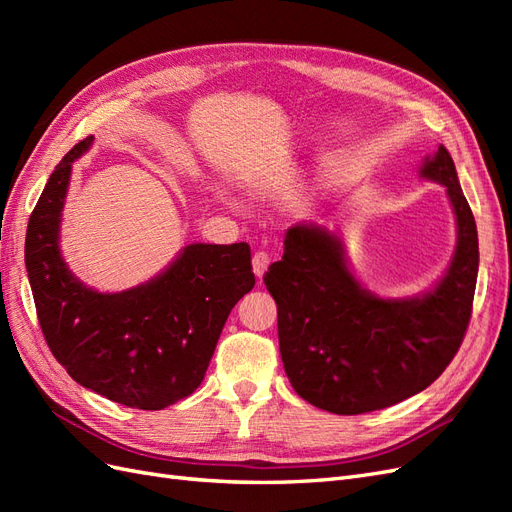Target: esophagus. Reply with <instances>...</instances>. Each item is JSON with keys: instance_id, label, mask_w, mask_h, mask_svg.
Returning a JSON list of instances; mask_svg holds the SVG:
<instances>
[{"instance_id": "34e87169", "label": "esophagus", "mask_w": 512, "mask_h": 512, "mask_svg": "<svg viewBox=\"0 0 512 512\" xmlns=\"http://www.w3.org/2000/svg\"><path fill=\"white\" fill-rule=\"evenodd\" d=\"M269 262H271V258H269L267 252L260 250V252L254 254V258H252V269H254L256 277L265 275V271H267V267H269Z\"/></svg>"}]
</instances>
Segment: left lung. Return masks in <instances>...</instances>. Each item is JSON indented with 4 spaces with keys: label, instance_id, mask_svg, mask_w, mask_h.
I'll list each match as a JSON object with an SVG mask.
<instances>
[{
    "label": "left lung",
    "instance_id": "left-lung-1",
    "mask_svg": "<svg viewBox=\"0 0 512 512\" xmlns=\"http://www.w3.org/2000/svg\"><path fill=\"white\" fill-rule=\"evenodd\" d=\"M418 177L444 185L457 224L453 258L429 290L378 297L354 277L344 241L314 222L286 230L282 260L262 277L277 303L286 376L320 410L363 414L421 393L466 335L478 275L474 215L442 145Z\"/></svg>",
    "mask_w": 512,
    "mask_h": 512
}]
</instances>
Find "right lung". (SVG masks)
Returning a JSON list of instances; mask_svg holds the SVG:
<instances>
[{
	"label": "right lung",
	"instance_id": "add662e5",
	"mask_svg": "<svg viewBox=\"0 0 512 512\" xmlns=\"http://www.w3.org/2000/svg\"><path fill=\"white\" fill-rule=\"evenodd\" d=\"M74 145L46 181L29 218L25 267L55 359L85 389L138 410H162L203 382L230 309L256 284L247 243H190L149 282L100 292L76 277L59 250Z\"/></svg>",
	"mask_w": 512,
	"mask_h": 512
}]
</instances>
